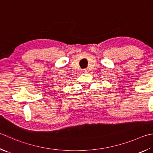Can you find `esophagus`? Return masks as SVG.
<instances>
[{
  "label": "esophagus",
  "mask_w": 153,
  "mask_h": 153,
  "mask_svg": "<svg viewBox=\"0 0 153 153\" xmlns=\"http://www.w3.org/2000/svg\"><path fill=\"white\" fill-rule=\"evenodd\" d=\"M83 71H84V73H88V69H83Z\"/></svg>",
  "instance_id": "esophagus-1"
}]
</instances>
